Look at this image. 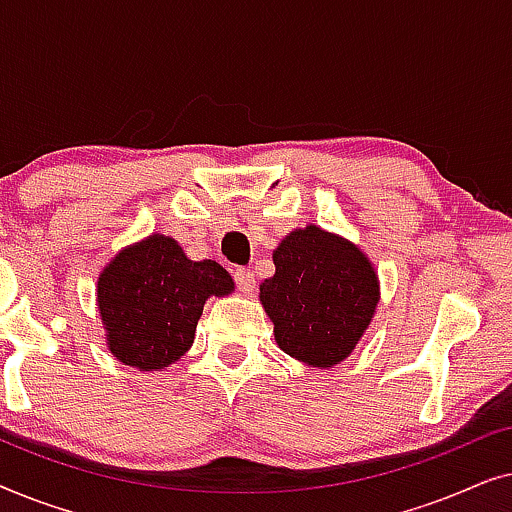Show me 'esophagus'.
Instances as JSON below:
<instances>
[{"label":"esophagus","instance_id":"obj_1","mask_svg":"<svg viewBox=\"0 0 512 512\" xmlns=\"http://www.w3.org/2000/svg\"><path fill=\"white\" fill-rule=\"evenodd\" d=\"M235 282L240 286L242 293H251L256 289V282H254V272L249 268H237L235 270Z\"/></svg>","mask_w":512,"mask_h":512}]
</instances>
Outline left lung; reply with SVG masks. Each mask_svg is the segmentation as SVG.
<instances>
[{"instance_id": "1", "label": "left lung", "mask_w": 512, "mask_h": 512, "mask_svg": "<svg viewBox=\"0 0 512 512\" xmlns=\"http://www.w3.org/2000/svg\"><path fill=\"white\" fill-rule=\"evenodd\" d=\"M272 261L275 275L261 284L258 298L279 349L310 368L338 366L375 317V265L354 242L314 223L291 230Z\"/></svg>"}]
</instances>
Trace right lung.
<instances>
[{
    "mask_svg": "<svg viewBox=\"0 0 512 512\" xmlns=\"http://www.w3.org/2000/svg\"><path fill=\"white\" fill-rule=\"evenodd\" d=\"M235 291L216 261H191L172 237L153 233L118 251L97 277L109 352L142 373L163 370L193 345L207 298Z\"/></svg>",
    "mask_w": 512,
    "mask_h": 512,
    "instance_id": "add662e5",
    "label": "right lung"
}]
</instances>
